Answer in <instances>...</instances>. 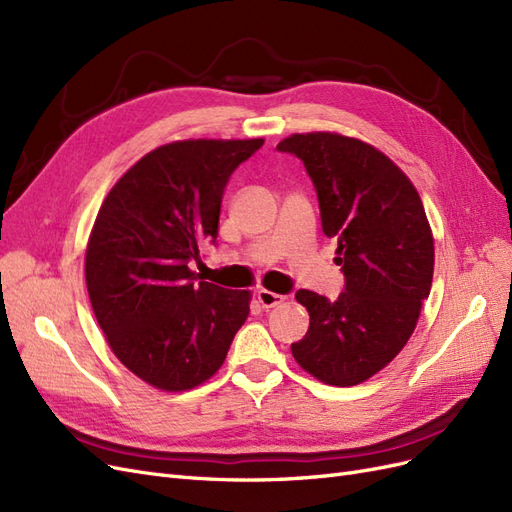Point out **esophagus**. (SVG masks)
Returning a JSON list of instances; mask_svg holds the SVG:
<instances>
[{
  "mask_svg": "<svg viewBox=\"0 0 512 512\" xmlns=\"http://www.w3.org/2000/svg\"><path fill=\"white\" fill-rule=\"evenodd\" d=\"M284 299H286L284 294H277V292H271V290H265V288L256 292V301L260 303L262 309H271L275 305H282Z\"/></svg>",
  "mask_w": 512,
  "mask_h": 512,
  "instance_id": "obj_1",
  "label": "esophagus"
}]
</instances>
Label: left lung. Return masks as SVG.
<instances>
[{
	"mask_svg": "<svg viewBox=\"0 0 512 512\" xmlns=\"http://www.w3.org/2000/svg\"><path fill=\"white\" fill-rule=\"evenodd\" d=\"M312 177L322 230L337 241L346 292L327 301L294 294L309 329L292 344L307 374L354 386L389 365L408 344L433 280V232L414 183L389 156L339 132L290 134L277 145Z\"/></svg>",
	"mask_w": 512,
	"mask_h": 512,
	"instance_id": "1",
	"label": "left lung"
}]
</instances>
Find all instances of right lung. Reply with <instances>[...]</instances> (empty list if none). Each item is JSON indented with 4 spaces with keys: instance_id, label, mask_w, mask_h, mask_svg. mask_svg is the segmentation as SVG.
I'll return each mask as SVG.
<instances>
[{
    "instance_id": "right-lung-1",
    "label": "right lung",
    "mask_w": 512,
    "mask_h": 512,
    "mask_svg": "<svg viewBox=\"0 0 512 512\" xmlns=\"http://www.w3.org/2000/svg\"><path fill=\"white\" fill-rule=\"evenodd\" d=\"M265 138H188L149 151L119 177L96 215L85 282L113 354L160 391L218 374L250 314V290L196 282L190 262L218 237L222 196Z\"/></svg>"
}]
</instances>
